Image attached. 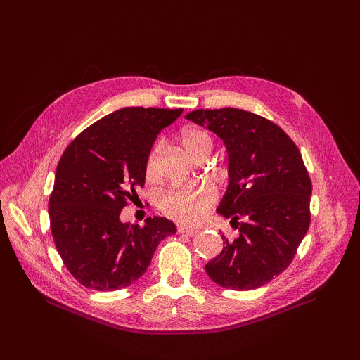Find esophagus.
<instances>
[{
    "label": "esophagus",
    "instance_id": "obj_1",
    "mask_svg": "<svg viewBox=\"0 0 360 360\" xmlns=\"http://www.w3.org/2000/svg\"><path fill=\"white\" fill-rule=\"evenodd\" d=\"M177 231H179L180 234L189 236V237H192V236H195V234H198V230H193V228H188V226H184V225H179Z\"/></svg>",
    "mask_w": 360,
    "mask_h": 360
}]
</instances>
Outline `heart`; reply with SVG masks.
<instances>
[{
    "mask_svg": "<svg viewBox=\"0 0 360 360\" xmlns=\"http://www.w3.org/2000/svg\"><path fill=\"white\" fill-rule=\"evenodd\" d=\"M180 146L191 159L198 160L209 156L213 148L212 136L198 127H184L180 132ZM160 147L156 146L147 159L146 172L148 179L156 177V163ZM214 192L209 188L172 189L160 200V210L171 219L181 224H198L214 202Z\"/></svg>",
    "mask_w": 360,
    "mask_h": 360,
    "instance_id": "heart-1",
    "label": "heart"
}]
</instances>
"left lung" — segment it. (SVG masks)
<instances>
[{
	"instance_id": "8db88e82",
	"label": "left lung",
	"mask_w": 360,
	"mask_h": 360,
	"mask_svg": "<svg viewBox=\"0 0 360 360\" xmlns=\"http://www.w3.org/2000/svg\"><path fill=\"white\" fill-rule=\"evenodd\" d=\"M184 118L212 130L228 153V186L216 212L230 217L238 237L222 236L207 275L224 288L263 287L290 266L309 228L312 184L300 151L279 126L237 108Z\"/></svg>"
}]
</instances>
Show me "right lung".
<instances>
[{"mask_svg":"<svg viewBox=\"0 0 360 360\" xmlns=\"http://www.w3.org/2000/svg\"><path fill=\"white\" fill-rule=\"evenodd\" d=\"M183 110L122 108L86 127L64 150L49 219L64 266L86 288L115 291L144 275L158 245L177 231L167 217L144 226L120 219L144 186L147 159L162 129Z\"/></svg>","mask_w":360,"mask_h":360,"instance_id":"1","label":"right lung"}]
</instances>
